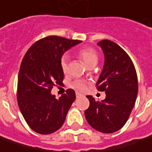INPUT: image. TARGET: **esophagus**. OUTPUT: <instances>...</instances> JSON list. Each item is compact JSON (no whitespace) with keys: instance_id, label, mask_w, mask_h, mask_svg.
Returning <instances> with one entry per match:
<instances>
[{"instance_id":"1","label":"esophagus","mask_w":152,"mask_h":152,"mask_svg":"<svg viewBox=\"0 0 152 152\" xmlns=\"http://www.w3.org/2000/svg\"><path fill=\"white\" fill-rule=\"evenodd\" d=\"M76 98H79V97L83 96V94H81V93H79V92H76Z\"/></svg>"}]
</instances>
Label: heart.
Returning <instances> with one entry per match:
<instances>
[{"label":"heart","mask_w":152,"mask_h":152,"mask_svg":"<svg viewBox=\"0 0 152 152\" xmlns=\"http://www.w3.org/2000/svg\"><path fill=\"white\" fill-rule=\"evenodd\" d=\"M78 56L81 58L87 66H90L92 64H96L98 61V53L93 48H83L78 52ZM69 57L67 55L63 56L61 58V68L64 73H67ZM88 86V82L84 80H77L71 83V87L79 91H83Z\"/></svg>","instance_id":"heart-1"}]
</instances>
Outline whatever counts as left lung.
Segmentation results:
<instances>
[{"label": "left lung", "instance_id": "1", "mask_svg": "<svg viewBox=\"0 0 152 152\" xmlns=\"http://www.w3.org/2000/svg\"><path fill=\"white\" fill-rule=\"evenodd\" d=\"M97 45L102 50L105 62L96 86L99 91H105L106 98L99 102L87 95L89 107L85 117L94 129L113 133L121 129L129 118L137 99L138 77L132 59L120 45L108 39Z\"/></svg>", "mask_w": 152, "mask_h": 152}]
</instances>
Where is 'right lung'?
I'll list each match as a JSON object with an SVG mask.
<instances>
[{"instance_id":"1","label":"right lung","mask_w":152,"mask_h":152,"mask_svg":"<svg viewBox=\"0 0 152 152\" xmlns=\"http://www.w3.org/2000/svg\"><path fill=\"white\" fill-rule=\"evenodd\" d=\"M81 42L48 36L34 43L23 58L18 76V105L27 125L39 134L61 128L76 99L71 88L59 99L50 91L55 84H63L62 56Z\"/></svg>"}]
</instances>
